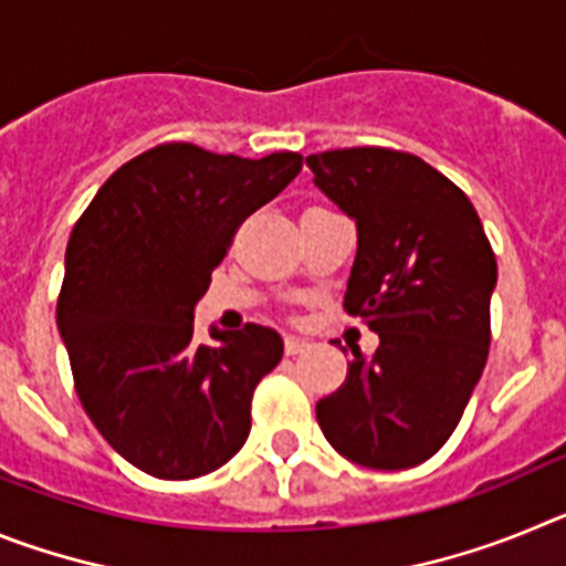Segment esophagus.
<instances>
[{
    "label": "esophagus",
    "instance_id": "34e87169",
    "mask_svg": "<svg viewBox=\"0 0 566 566\" xmlns=\"http://www.w3.org/2000/svg\"><path fill=\"white\" fill-rule=\"evenodd\" d=\"M286 354L289 357H297V354H306L308 348H312V343H306V339H300V337H286Z\"/></svg>",
    "mask_w": 566,
    "mask_h": 566
}]
</instances>
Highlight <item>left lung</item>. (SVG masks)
<instances>
[{
  "label": "left lung",
  "mask_w": 566,
  "mask_h": 566,
  "mask_svg": "<svg viewBox=\"0 0 566 566\" xmlns=\"http://www.w3.org/2000/svg\"><path fill=\"white\" fill-rule=\"evenodd\" d=\"M306 164L357 223L343 308L379 334L371 359L352 345L317 422L363 468H413L451 439L484 371L496 254L468 195L419 155L348 147Z\"/></svg>",
  "instance_id": "8db88e82"
}]
</instances>
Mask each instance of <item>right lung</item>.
Returning <instances> with one entry per match:
<instances>
[{"label": "right lung", "mask_w": 566, "mask_h": 566, "mask_svg": "<svg viewBox=\"0 0 566 566\" xmlns=\"http://www.w3.org/2000/svg\"><path fill=\"white\" fill-rule=\"evenodd\" d=\"M303 155H218L158 144L115 169L76 221L56 323L84 411L129 464L198 479L252 428V394L283 357L266 326L195 343V303L249 214L280 195Z\"/></svg>", "instance_id": "obj_1"}]
</instances>
